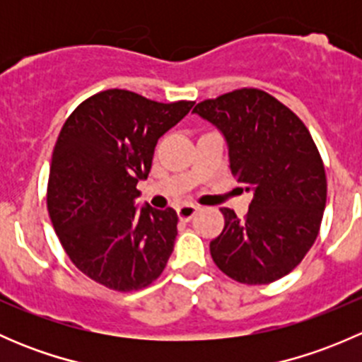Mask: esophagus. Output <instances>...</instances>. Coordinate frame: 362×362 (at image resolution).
I'll return each instance as SVG.
<instances>
[{
  "label": "esophagus",
  "mask_w": 362,
  "mask_h": 362,
  "mask_svg": "<svg viewBox=\"0 0 362 362\" xmlns=\"http://www.w3.org/2000/svg\"><path fill=\"white\" fill-rule=\"evenodd\" d=\"M177 214L180 221H191L198 214V206H194V204H182V206L177 208Z\"/></svg>",
  "instance_id": "34e87169"
}]
</instances>
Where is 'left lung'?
I'll use <instances>...</instances> for the list:
<instances>
[{"label": "left lung", "mask_w": 362, "mask_h": 362, "mask_svg": "<svg viewBox=\"0 0 362 362\" xmlns=\"http://www.w3.org/2000/svg\"><path fill=\"white\" fill-rule=\"evenodd\" d=\"M192 112L224 134L233 177L254 194L245 218L221 208L224 229L210 242L211 259L247 286L282 279L312 249L326 208V171L312 134L291 108L254 87Z\"/></svg>", "instance_id": "obj_1"}]
</instances>
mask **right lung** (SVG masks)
I'll list each match as a JSON object with an SVG mask.
<instances>
[{
  "label": "right lung",
  "mask_w": 362,
  "mask_h": 362,
  "mask_svg": "<svg viewBox=\"0 0 362 362\" xmlns=\"http://www.w3.org/2000/svg\"><path fill=\"white\" fill-rule=\"evenodd\" d=\"M194 101L159 103L124 89L87 98L64 122L50 163L47 206L61 245L94 282L131 293L151 286L173 252V208L138 210L158 140Z\"/></svg>",
  "instance_id": "obj_1"
}]
</instances>
